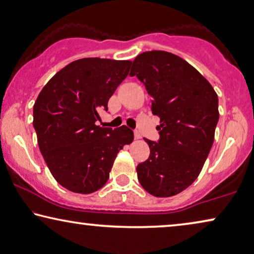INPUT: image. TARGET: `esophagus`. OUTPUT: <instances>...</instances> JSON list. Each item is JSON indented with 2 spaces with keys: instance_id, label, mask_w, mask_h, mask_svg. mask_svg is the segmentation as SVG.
Listing matches in <instances>:
<instances>
[{
  "instance_id": "obj_1",
  "label": "esophagus",
  "mask_w": 254,
  "mask_h": 254,
  "mask_svg": "<svg viewBox=\"0 0 254 254\" xmlns=\"http://www.w3.org/2000/svg\"><path fill=\"white\" fill-rule=\"evenodd\" d=\"M140 138H141V134H140L138 131H134V139L138 140V139H140Z\"/></svg>"
}]
</instances>
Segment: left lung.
I'll return each instance as SVG.
<instances>
[{"mask_svg":"<svg viewBox=\"0 0 254 254\" xmlns=\"http://www.w3.org/2000/svg\"><path fill=\"white\" fill-rule=\"evenodd\" d=\"M130 76L145 84L161 123L158 142L145 139L150 154L137 166L138 180L150 195L175 196L197 179L213 145L218 96L197 69L171 52L138 55Z\"/></svg>","mask_w":254,"mask_h":254,"instance_id":"1","label":"left lung"}]
</instances>
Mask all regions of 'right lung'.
<instances>
[{
	"instance_id": "add662e5",
	"label": "right lung",
	"mask_w": 254,
	"mask_h": 254,
	"mask_svg": "<svg viewBox=\"0 0 254 254\" xmlns=\"http://www.w3.org/2000/svg\"><path fill=\"white\" fill-rule=\"evenodd\" d=\"M130 66V60H75L44 85L34 104L40 150L57 183L68 190L91 194L103 188L119 151L133 141L126 126H96Z\"/></svg>"
}]
</instances>
